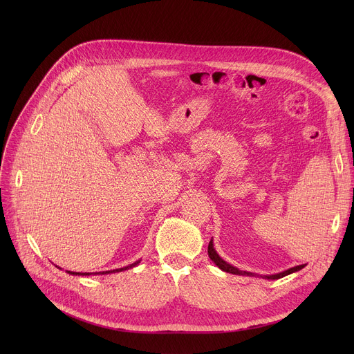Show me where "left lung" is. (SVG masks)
Here are the masks:
<instances>
[{
    "label": "left lung",
    "instance_id": "obj_1",
    "mask_svg": "<svg viewBox=\"0 0 354 354\" xmlns=\"http://www.w3.org/2000/svg\"><path fill=\"white\" fill-rule=\"evenodd\" d=\"M207 252H209V258L221 269V270H224V272H227V273H232V274H242V276H257L255 273H250V272H242V270H239V269H236V268H234V266H231L230 263H227L225 261H223L218 255H217V252H216V249H214V246H213V241H210L209 242V248H207ZM302 268H304V265H299V266H295V268H291V269H288V270H286V272H281V273H277V274H272V276H265V279H270V280H276V279H280V277H284V276H287V274H290V273H294V272H298V270H301Z\"/></svg>",
    "mask_w": 354,
    "mask_h": 354
}]
</instances>
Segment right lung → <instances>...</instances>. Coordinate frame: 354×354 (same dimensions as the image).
I'll use <instances>...</instances> for the list:
<instances>
[{
	"mask_svg": "<svg viewBox=\"0 0 354 354\" xmlns=\"http://www.w3.org/2000/svg\"><path fill=\"white\" fill-rule=\"evenodd\" d=\"M138 263H140V261H137V262H134V263H131V265H129V266H126V268H120V269H115V270H106V272H99V273H95V274H108V273H118V272H123V270H127V269L134 268V266H136V265H138ZM68 273H71V272H68ZM71 274L89 276V274H92V273H77V272H73Z\"/></svg>",
	"mask_w": 354,
	"mask_h": 354,
	"instance_id": "right-lung-1",
	"label": "right lung"
}]
</instances>
